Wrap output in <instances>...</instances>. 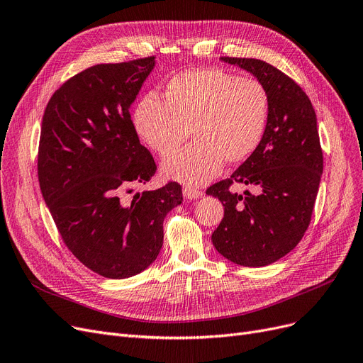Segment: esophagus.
Returning a JSON list of instances; mask_svg holds the SVG:
<instances>
[{"label": "esophagus", "mask_w": 363, "mask_h": 363, "mask_svg": "<svg viewBox=\"0 0 363 363\" xmlns=\"http://www.w3.org/2000/svg\"><path fill=\"white\" fill-rule=\"evenodd\" d=\"M183 195L186 199H198L199 196H203V192L196 189V187H194V186H184Z\"/></svg>", "instance_id": "obj_1"}]
</instances>
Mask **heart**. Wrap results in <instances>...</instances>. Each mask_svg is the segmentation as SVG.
Wrapping results in <instances>:
<instances>
[{
  "label": "heart",
  "instance_id": "heart-1",
  "mask_svg": "<svg viewBox=\"0 0 363 363\" xmlns=\"http://www.w3.org/2000/svg\"><path fill=\"white\" fill-rule=\"evenodd\" d=\"M270 96L264 84L219 69H191L171 78L162 101L145 96L133 111L140 138L160 156L168 179L199 186L215 179L223 160L240 164L264 138Z\"/></svg>",
  "mask_w": 363,
  "mask_h": 363
}]
</instances>
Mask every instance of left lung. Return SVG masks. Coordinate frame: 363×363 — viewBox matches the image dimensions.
I'll list each match as a JSON object with an SVG mask.
<instances>
[{"label": "left lung", "mask_w": 363, "mask_h": 363, "mask_svg": "<svg viewBox=\"0 0 363 363\" xmlns=\"http://www.w3.org/2000/svg\"><path fill=\"white\" fill-rule=\"evenodd\" d=\"M264 84L270 118L257 152L207 195L219 198L223 219L211 234L216 251L245 267L272 264L302 240L323 172L317 116L306 93L266 61L222 57ZM257 187L254 196L229 191L234 182Z\"/></svg>", "instance_id": "8db88e82"}]
</instances>
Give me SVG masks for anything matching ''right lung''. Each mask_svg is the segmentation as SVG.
Wrapping results in <instances>:
<instances>
[{"instance_id": "1", "label": "right lung", "mask_w": 363, "mask_h": 363, "mask_svg": "<svg viewBox=\"0 0 363 363\" xmlns=\"http://www.w3.org/2000/svg\"><path fill=\"white\" fill-rule=\"evenodd\" d=\"M155 65L147 57L85 69L60 86L43 114L37 159L43 199L69 251L109 279L152 264L164 219L183 201L176 182L132 201L126 196L156 172L129 112Z\"/></svg>"}]
</instances>
